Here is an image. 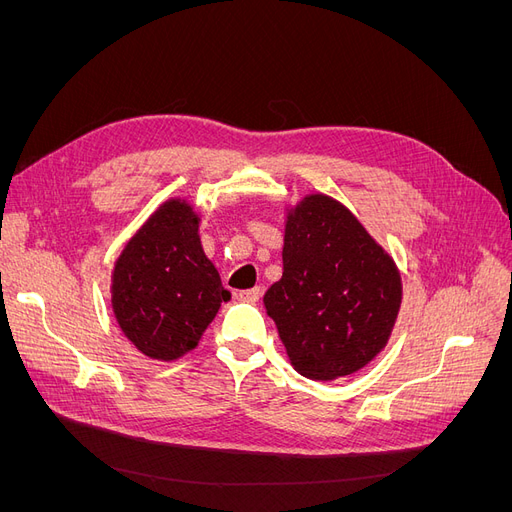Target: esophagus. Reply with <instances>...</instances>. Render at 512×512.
<instances>
[{
    "instance_id": "esophagus-1",
    "label": "esophagus",
    "mask_w": 512,
    "mask_h": 512,
    "mask_svg": "<svg viewBox=\"0 0 512 512\" xmlns=\"http://www.w3.org/2000/svg\"><path fill=\"white\" fill-rule=\"evenodd\" d=\"M263 294V288L261 286H255V288H249V290H240L238 292V299L240 301H247V303H255L261 299Z\"/></svg>"
}]
</instances>
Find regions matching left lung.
Here are the masks:
<instances>
[{
    "mask_svg": "<svg viewBox=\"0 0 512 512\" xmlns=\"http://www.w3.org/2000/svg\"><path fill=\"white\" fill-rule=\"evenodd\" d=\"M284 274L263 303L301 375L336 380L386 346L402 301L400 274L355 215L311 195L288 215Z\"/></svg>",
    "mask_w": 512,
    "mask_h": 512,
    "instance_id": "1",
    "label": "left lung"
}]
</instances>
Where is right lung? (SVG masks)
I'll return each mask as SVG.
<instances>
[{
	"label": "right lung",
	"mask_w": 512,
	"mask_h": 512,
	"mask_svg": "<svg viewBox=\"0 0 512 512\" xmlns=\"http://www.w3.org/2000/svg\"><path fill=\"white\" fill-rule=\"evenodd\" d=\"M230 299L205 257L199 215L184 201L161 205L116 261L112 305L126 338L151 359L193 351Z\"/></svg>",
	"instance_id": "1"
}]
</instances>
